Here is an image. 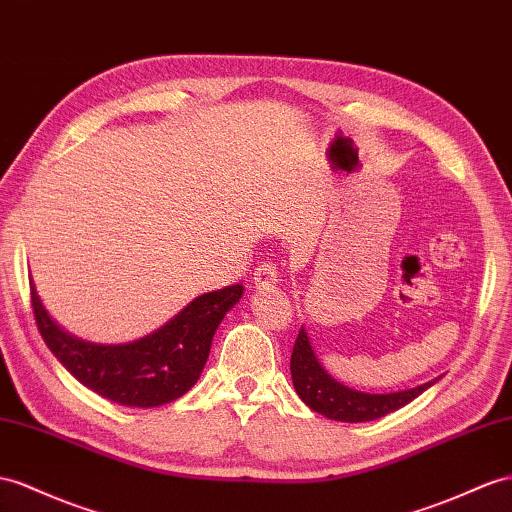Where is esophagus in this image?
Instances as JSON below:
<instances>
[{
    "label": "esophagus",
    "instance_id": "34e87169",
    "mask_svg": "<svg viewBox=\"0 0 512 512\" xmlns=\"http://www.w3.org/2000/svg\"><path fill=\"white\" fill-rule=\"evenodd\" d=\"M253 283H255L257 290H270V287H274V285L279 283V272H277V268L270 266V264L259 266V268L255 270Z\"/></svg>",
    "mask_w": 512,
    "mask_h": 512
}]
</instances>
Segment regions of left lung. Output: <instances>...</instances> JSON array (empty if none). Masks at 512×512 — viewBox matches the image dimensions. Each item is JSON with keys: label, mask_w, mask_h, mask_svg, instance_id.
Listing matches in <instances>:
<instances>
[{"label": "left lung", "mask_w": 512, "mask_h": 512, "mask_svg": "<svg viewBox=\"0 0 512 512\" xmlns=\"http://www.w3.org/2000/svg\"><path fill=\"white\" fill-rule=\"evenodd\" d=\"M290 370L298 398L303 400L311 411L348 424L372 422V419L398 411L441 378H432V381L424 385L391 393H365L350 389L335 381V378L322 368L320 359L316 357V350H313L309 342L305 326H300L296 344L292 348Z\"/></svg>", "instance_id": "left-lung-1"}]
</instances>
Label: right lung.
<instances>
[{
    "mask_svg": "<svg viewBox=\"0 0 512 512\" xmlns=\"http://www.w3.org/2000/svg\"><path fill=\"white\" fill-rule=\"evenodd\" d=\"M242 285L207 292L160 329L127 344H95L64 331L49 316L32 281V307L47 348L84 387L123 406L151 409L181 398L205 368L214 333L240 303Z\"/></svg>",
    "mask_w": 512,
    "mask_h": 512,
    "instance_id": "right-lung-1",
    "label": "right lung"
}]
</instances>
